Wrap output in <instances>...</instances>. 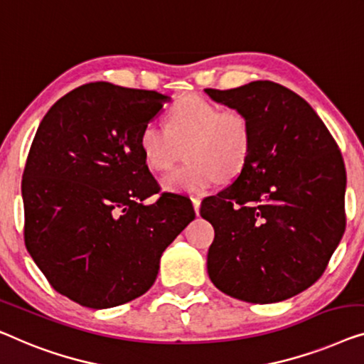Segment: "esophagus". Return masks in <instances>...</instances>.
Masks as SVG:
<instances>
[{"mask_svg":"<svg viewBox=\"0 0 364 364\" xmlns=\"http://www.w3.org/2000/svg\"><path fill=\"white\" fill-rule=\"evenodd\" d=\"M191 203H193L194 213L199 214V208H201V199H199V198H191Z\"/></svg>","mask_w":364,"mask_h":364,"instance_id":"obj_1","label":"esophagus"}]
</instances>
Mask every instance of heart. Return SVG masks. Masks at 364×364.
Segmentation results:
<instances>
[{
  "instance_id": "b5f03b06",
  "label": "heart",
  "mask_w": 364,
  "mask_h": 364,
  "mask_svg": "<svg viewBox=\"0 0 364 364\" xmlns=\"http://www.w3.org/2000/svg\"><path fill=\"white\" fill-rule=\"evenodd\" d=\"M254 132L249 115L240 109H223L201 95L178 100L166 115V129L145 124L138 150L151 171H168L186 150L188 163L163 178L168 191L201 194L219 178L229 181L244 170L252 150Z\"/></svg>"
}]
</instances>
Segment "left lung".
Wrapping results in <instances>:
<instances>
[{"label":"left lung","mask_w":364,"mask_h":364,"mask_svg":"<svg viewBox=\"0 0 364 364\" xmlns=\"http://www.w3.org/2000/svg\"><path fill=\"white\" fill-rule=\"evenodd\" d=\"M249 115L254 140L235 180L201 203L213 224L208 274L249 304L290 299L323 275L346 228V170L315 110L287 87L255 80L206 89Z\"/></svg>","instance_id":"1"}]
</instances>
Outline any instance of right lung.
<instances>
[{
    "instance_id": "add662e5",
    "label": "right lung",
    "mask_w": 364,
    "mask_h": 364,
    "mask_svg": "<svg viewBox=\"0 0 364 364\" xmlns=\"http://www.w3.org/2000/svg\"><path fill=\"white\" fill-rule=\"evenodd\" d=\"M170 97L90 82L44 115L23 173L24 244L60 295L110 309L145 294L160 257L194 219L193 204L160 184L138 150L141 127ZM158 193L155 203L143 205Z\"/></svg>"
}]
</instances>
